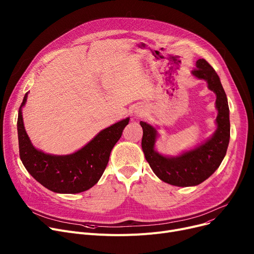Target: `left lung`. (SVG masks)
I'll list each match as a JSON object with an SVG mask.
<instances>
[{"label":"left lung","mask_w":254,"mask_h":254,"mask_svg":"<svg viewBox=\"0 0 254 254\" xmlns=\"http://www.w3.org/2000/svg\"><path fill=\"white\" fill-rule=\"evenodd\" d=\"M195 66L191 74L206 80L208 88L216 95L217 129L210 139L178 156H164L154 149L156 129L140 122L143 128L142 149L154 174L166 183L182 188L194 186L208 179L220 166L230 142V109L220 79L206 60H197Z\"/></svg>","instance_id":"8db88e82"}]
</instances>
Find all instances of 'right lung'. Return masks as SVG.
<instances>
[{
  "label": "right lung",
  "mask_w": 254,
  "mask_h": 254,
  "mask_svg": "<svg viewBox=\"0 0 254 254\" xmlns=\"http://www.w3.org/2000/svg\"><path fill=\"white\" fill-rule=\"evenodd\" d=\"M17 118L19 156L24 168L44 188L58 193L82 192L95 185L109 162V156L129 118L120 120L99 134L78 151L66 155H53L36 149L24 129L22 107Z\"/></svg>",
  "instance_id": "1"
}]
</instances>
